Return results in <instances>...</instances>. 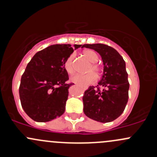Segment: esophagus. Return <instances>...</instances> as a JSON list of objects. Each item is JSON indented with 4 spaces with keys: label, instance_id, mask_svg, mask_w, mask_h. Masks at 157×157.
<instances>
[{
    "label": "esophagus",
    "instance_id": "1",
    "mask_svg": "<svg viewBox=\"0 0 157 157\" xmlns=\"http://www.w3.org/2000/svg\"><path fill=\"white\" fill-rule=\"evenodd\" d=\"M86 90V87H85V88H84V90Z\"/></svg>",
    "mask_w": 157,
    "mask_h": 157
}]
</instances>
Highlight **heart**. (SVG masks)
Segmentation results:
<instances>
[{"instance_id": "heart-1", "label": "heart", "mask_w": 157, "mask_h": 157, "mask_svg": "<svg viewBox=\"0 0 157 157\" xmlns=\"http://www.w3.org/2000/svg\"><path fill=\"white\" fill-rule=\"evenodd\" d=\"M83 55L91 63L87 69V72H90V73L85 74H77L72 77L71 80L74 83L78 84L81 86H86L96 81L97 77L95 75L96 74L97 75H99L101 71V68L100 65L96 63L98 60V56L94 51L90 50V49H86L83 52ZM74 56L72 54L67 58L65 62L64 67H65L67 73L69 74H73L74 73ZM90 71H93L96 74L95 75V73L94 74V73L90 72Z\"/></svg>"}]
</instances>
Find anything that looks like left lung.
I'll return each instance as SVG.
<instances>
[{
	"instance_id": "obj_1",
	"label": "left lung",
	"mask_w": 157,
	"mask_h": 157,
	"mask_svg": "<svg viewBox=\"0 0 157 157\" xmlns=\"http://www.w3.org/2000/svg\"><path fill=\"white\" fill-rule=\"evenodd\" d=\"M82 47L98 52L104 65L97 86H90L84 92V113L100 123L113 121L123 113L128 102L129 83L126 62L116 49L105 44H84Z\"/></svg>"
}]
</instances>
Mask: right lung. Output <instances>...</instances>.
Wrapping results in <instances>:
<instances>
[{
  "label": "right lung",
  "instance_id": "right-lung-1",
  "mask_svg": "<svg viewBox=\"0 0 157 157\" xmlns=\"http://www.w3.org/2000/svg\"><path fill=\"white\" fill-rule=\"evenodd\" d=\"M81 45H74L77 49ZM74 52L70 44H55L37 52L28 64L19 86L23 110L36 122H48L65 110L68 74L65 62Z\"/></svg>",
  "mask_w": 157,
  "mask_h": 157
}]
</instances>
